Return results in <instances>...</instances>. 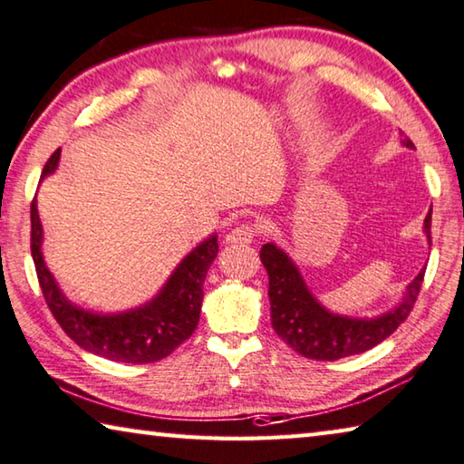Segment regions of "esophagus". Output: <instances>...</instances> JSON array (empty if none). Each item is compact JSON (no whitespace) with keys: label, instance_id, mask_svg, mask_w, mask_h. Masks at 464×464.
I'll return each instance as SVG.
<instances>
[{"label":"esophagus","instance_id":"esophagus-1","mask_svg":"<svg viewBox=\"0 0 464 464\" xmlns=\"http://www.w3.org/2000/svg\"><path fill=\"white\" fill-rule=\"evenodd\" d=\"M254 235H256L254 227L239 225V227H235V229H231L229 233L225 235V244H229V246H237V244H239V246H246V244H252Z\"/></svg>","mask_w":464,"mask_h":464}]
</instances>
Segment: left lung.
I'll use <instances>...</instances> for the list:
<instances>
[{
    "mask_svg": "<svg viewBox=\"0 0 464 464\" xmlns=\"http://www.w3.org/2000/svg\"><path fill=\"white\" fill-rule=\"evenodd\" d=\"M401 144L415 150L409 138H402ZM423 233L431 244V208L423 220ZM260 258L268 272L272 328L299 355L315 362H336L359 355L391 336L413 310L425 275L423 266L407 285L399 304L388 312L373 318H353L330 312L315 299L297 264L285 249L266 244L260 249Z\"/></svg>",
    "mask_w": 464,
    "mask_h": 464,
    "instance_id": "obj_1",
    "label": "left lung"
}]
</instances>
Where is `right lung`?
<instances>
[{
	"instance_id": "1",
	"label": "right lung",
	"mask_w": 464,
	"mask_h": 464,
	"mask_svg": "<svg viewBox=\"0 0 464 464\" xmlns=\"http://www.w3.org/2000/svg\"><path fill=\"white\" fill-rule=\"evenodd\" d=\"M60 157L62 149L51 154L41 173V181L55 173ZM31 229L33 260L43 295L63 333L78 347L120 363H152L171 355L183 341L192 336L200 320L206 272L218 254L217 233L200 241L175 266L157 295L146 304L126 312L102 314L84 310L82 305L70 301L47 268L36 198L31 204Z\"/></svg>"
}]
</instances>
